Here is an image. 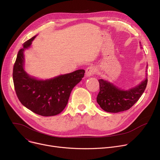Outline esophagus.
<instances>
[{"instance_id": "34e87169", "label": "esophagus", "mask_w": 160, "mask_h": 160, "mask_svg": "<svg viewBox=\"0 0 160 160\" xmlns=\"http://www.w3.org/2000/svg\"><path fill=\"white\" fill-rule=\"evenodd\" d=\"M96 72V68L94 67H88L86 71V76H91L95 74Z\"/></svg>"}]
</instances>
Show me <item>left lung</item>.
Listing matches in <instances>:
<instances>
[{
    "mask_svg": "<svg viewBox=\"0 0 160 160\" xmlns=\"http://www.w3.org/2000/svg\"><path fill=\"white\" fill-rule=\"evenodd\" d=\"M146 72H147V70ZM99 92L97 97V103L106 112L116 113L127 110L135 105L147 88L148 79L147 77L139 85L129 90H122L112 83L102 79L99 80Z\"/></svg>",
    "mask_w": 160,
    "mask_h": 160,
    "instance_id": "obj_1",
    "label": "left lung"
}]
</instances>
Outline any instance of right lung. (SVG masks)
<instances>
[{"instance_id":"add662e5","label":"right lung","mask_w":160,"mask_h":160,"mask_svg":"<svg viewBox=\"0 0 160 160\" xmlns=\"http://www.w3.org/2000/svg\"><path fill=\"white\" fill-rule=\"evenodd\" d=\"M35 37L26 41L18 52L13 68V85L18 99L24 107L40 116H55L65 108L71 91L84 77L85 71L80 69L46 80L31 77L24 71L23 52L30 47Z\"/></svg>"}]
</instances>
